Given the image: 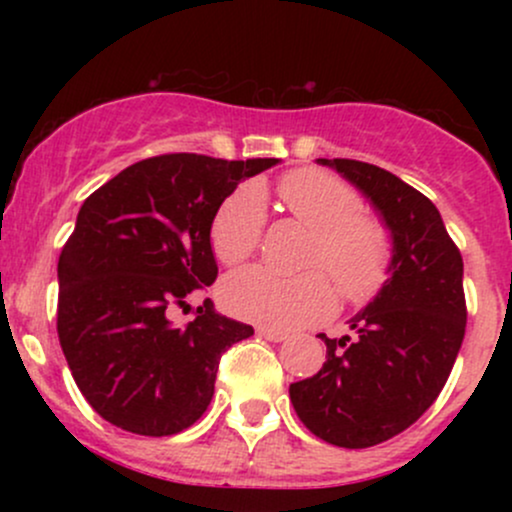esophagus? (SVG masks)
<instances>
[{"label": "esophagus", "mask_w": 512, "mask_h": 512, "mask_svg": "<svg viewBox=\"0 0 512 512\" xmlns=\"http://www.w3.org/2000/svg\"><path fill=\"white\" fill-rule=\"evenodd\" d=\"M257 334L267 339V342H276V344L286 342V339H289V334L281 332V330H272V327H257Z\"/></svg>", "instance_id": "esophagus-1"}]
</instances>
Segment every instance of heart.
Returning <instances> with one entry per match:
<instances>
[{
  "label": "heart",
  "instance_id": "heart-1",
  "mask_svg": "<svg viewBox=\"0 0 512 512\" xmlns=\"http://www.w3.org/2000/svg\"><path fill=\"white\" fill-rule=\"evenodd\" d=\"M279 197L310 231L308 264H320L334 276L351 301H361L383 284L390 264V236L373 216L358 211V197L337 175L317 168H301L284 175ZM264 228V195L257 185H240L231 192L211 221V250L223 264H240L257 250ZM223 305L233 315L296 330L330 315L337 291L330 276L303 272L296 276L248 267L226 276L221 286Z\"/></svg>",
  "mask_w": 512,
  "mask_h": 512
}]
</instances>
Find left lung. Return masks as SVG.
Here are the masks:
<instances>
[{
  "label": "left lung",
  "mask_w": 512,
  "mask_h": 512,
  "mask_svg": "<svg viewBox=\"0 0 512 512\" xmlns=\"http://www.w3.org/2000/svg\"><path fill=\"white\" fill-rule=\"evenodd\" d=\"M368 199L392 240L387 279L349 320L354 337L330 339L327 361L289 395L298 419L339 448H370L409 428L436 402L467 325L462 255L431 199L390 170L317 158Z\"/></svg>",
  "instance_id": "obj_1"
}]
</instances>
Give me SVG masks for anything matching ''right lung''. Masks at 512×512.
I'll return each mask as SVG.
<instances>
[{"mask_svg":"<svg viewBox=\"0 0 512 512\" xmlns=\"http://www.w3.org/2000/svg\"><path fill=\"white\" fill-rule=\"evenodd\" d=\"M279 158H146L81 204L57 262V334L81 395L105 421L173 436L214 397L219 358L255 334L204 301L178 327L173 310L214 284L211 221L243 180Z\"/></svg>","mask_w":512,"mask_h":512,"instance_id":"add662e5","label":"right lung"}]
</instances>
